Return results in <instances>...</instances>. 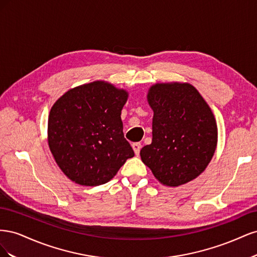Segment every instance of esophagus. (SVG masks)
Instances as JSON below:
<instances>
[{
	"instance_id": "obj_1",
	"label": "esophagus",
	"mask_w": 257,
	"mask_h": 257,
	"mask_svg": "<svg viewBox=\"0 0 257 257\" xmlns=\"http://www.w3.org/2000/svg\"><path fill=\"white\" fill-rule=\"evenodd\" d=\"M132 147H133V150H134L135 154L138 155L139 152H141V149H142V144L141 143H134V144H132Z\"/></svg>"
}]
</instances>
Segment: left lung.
<instances>
[{
	"mask_svg": "<svg viewBox=\"0 0 257 257\" xmlns=\"http://www.w3.org/2000/svg\"><path fill=\"white\" fill-rule=\"evenodd\" d=\"M147 99L153 110L152 143L141 150L142 161L162 184L192 181L206 169L216 148L211 109L190 83H157Z\"/></svg>",
	"mask_w": 257,
	"mask_h": 257,
	"instance_id": "8db88e82",
	"label": "left lung"
}]
</instances>
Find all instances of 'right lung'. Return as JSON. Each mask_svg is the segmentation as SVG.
Listing matches in <instances>:
<instances>
[{
	"mask_svg": "<svg viewBox=\"0 0 257 257\" xmlns=\"http://www.w3.org/2000/svg\"><path fill=\"white\" fill-rule=\"evenodd\" d=\"M127 92L105 81L68 90L51 107L48 144L58 166L75 183L104 184L134 157L121 110Z\"/></svg>",
	"mask_w": 257,
	"mask_h": 257,
	"instance_id": "right-lung-1",
	"label": "right lung"
}]
</instances>
